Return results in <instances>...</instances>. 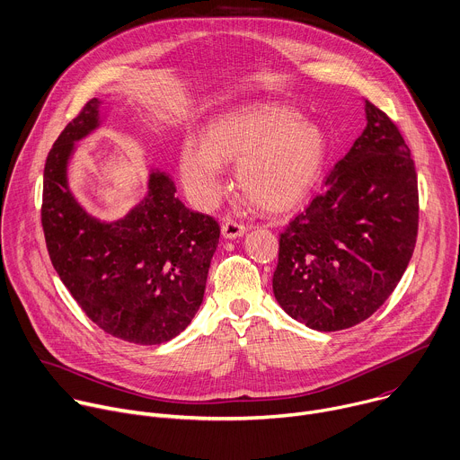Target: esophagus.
<instances>
[{
	"mask_svg": "<svg viewBox=\"0 0 460 460\" xmlns=\"http://www.w3.org/2000/svg\"><path fill=\"white\" fill-rule=\"evenodd\" d=\"M247 231V227L243 224H238L236 220H226L222 224V234L229 240H234V238H240L243 236Z\"/></svg>",
	"mask_w": 460,
	"mask_h": 460,
	"instance_id": "1",
	"label": "esophagus"
}]
</instances>
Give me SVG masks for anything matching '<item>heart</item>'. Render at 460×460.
Instances as JSON below:
<instances>
[{
	"label": "heart",
	"mask_w": 460,
	"mask_h": 460,
	"mask_svg": "<svg viewBox=\"0 0 460 460\" xmlns=\"http://www.w3.org/2000/svg\"><path fill=\"white\" fill-rule=\"evenodd\" d=\"M327 135L313 120L279 104H254L213 119L202 144L184 140L179 170L188 193L213 204L224 190V163H236L240 195L252 206L281 213L301 202L316 184L325 161Z\"/></svg>",
	"instance_id": "heart-1"
}]
</instances>
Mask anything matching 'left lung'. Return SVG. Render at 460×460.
I'll use <instances>...</instances> for the list:
<instances>
[{"instance_id": "obj_1", "label": "left lung", "mask_w": 460, "mask_h": 460, "mask_svg": "<svg viewBox=\"0 0 460 460\" xmlns=\"http://www.w3.org/2000/svg\"><path fill=\"white\" fill-rule=\"evenodd\" d=\"M367 128L325 191L279 234L272 290L296 322L322 332L370 318L397 287L419 226L417 173L401 131L365 101Z\"/></svg>"}]
</instances>
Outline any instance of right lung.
I'll use <instances>...</instances> for the list:
<instances>
[{"label": "right lung", "mask_w": 460, "mask_h": 460, "mask_svg": "<svg viewBox=\"0 0 460 460\" xmlns=\"http://www.w3.org/2000/svg\"><path fill=\"white\" fill-rule=\"evenodd\" d=\"M92 99L54 142L43 181L41 224L56 272L106 334L161 345L200 309L220 226L188 209L170 173L151 170L146 197L115 222L92 217L74 197L68 164L75 142L101 126Z\"/></svg>", "instance_id": "add662e5"}]
</instances>
